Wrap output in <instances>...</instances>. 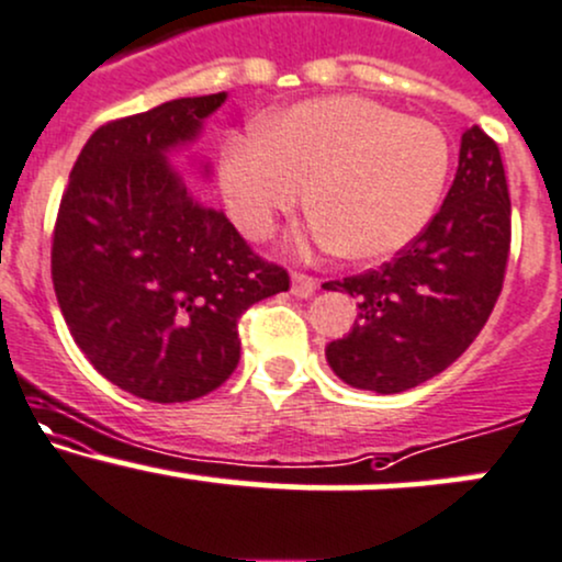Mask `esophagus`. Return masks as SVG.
Returning <instances> with one entry per match:
<instances>
[{"instance_id":"obj_1","label":"esophagus","mask_w":562,"mask_h":562,"mask_svg":"<svg viewBox=\"0 0 562 562\" xmlns=\"http://www.w3.org/2000/svg\"><path fill=\"white\" fill-rule=\"evenodd\" d=\"M293 295L299 299H310V295L317 291V280L312 274H304V271H293Z\"/></svg>"}]
</instances>
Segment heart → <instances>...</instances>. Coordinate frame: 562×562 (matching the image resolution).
Here are the masks:
<instances>
[{"label":"heart","instance_id":"heart-1","mask_svg":"<svg viewBox=\"0 0 562 562\" xmlns=\"http://www.w3.org/2000/svg\"><path fill=\"white\" fill-rule=\"evenodd\" d=\"M451 176V140L435 122L362 95L304 101L234 138L221 187L234 224L267 239L312 205L317 234L355 261H384L435 218Z\"/></svg>","mask_w":562,"mask_h":562}]
</instances>
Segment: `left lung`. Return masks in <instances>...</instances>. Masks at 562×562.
<instances>
[{
  "label": "left lung",
  "mask_w": 562,
  "mask_h": 562,
  "mask_svg": "<svg viewBox=\"0 0 562 562\" xmlns=\"http://www.w3.org/2000/svg\"><path fill=\"white\" fill-rule=\"evenodd\" d=\"M509 243L502 151L474 125L461 135L459 170L427 229L379 269L323 285L360 299L355 328L325 349L333 373L355 390L397 394L446 371L488 323Z\"/></svg>",
  "instance_id": "obj_1"
}]
</instances>
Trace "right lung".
<instances>
[{"instance_id":"1","label":"right lung","mask_w":562,"mask_h":562,"mask_svg":"<svg viewBox=\"0 0 562 562\" xmlns=\"http://www.w3.org/2000/svg\"><path fill=\"white\" fill-rule=\"evenodd\" d=\"M226 92L176 98L98 127L79 151L53 229V288L74 341L111 384L187 403L239 362L237 319L288 291L168 165Z\"/></svg>"}]
</instances>
